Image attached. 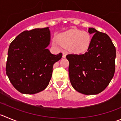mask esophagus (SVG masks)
Segmentation results:
<instances>
[{
    "instance_id": "obj_1",
    "label": "esophagus",
    "mask_w": 121,
    "mask_h": 121,
    "mask_svg": "<svg viewBox=\"0 0 121 121\" xmlns=\"http://www.w3.org/2000/svg\"><path fill=\"white\" fill-rule=\"evenodd\" d=\"M62 53H63V58H66V55H67V52H66V51H63Z\"/></svg>"
}]
</instances>
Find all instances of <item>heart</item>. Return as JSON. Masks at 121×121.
<instances>
[{
    "label": "heart",
    "instance_id": "b5f03b06",
    "mask_svg": "<svg viewBox=\"0 0 121 121\" xmlns=\"http://www.w3.org/2000/svg\"><path fill=\"white\" fill-rule=\"evenodd\" d=\"M57 39L62 45L69 46L70 51L77 54L86 51L92 41L89 32L77 29H72L60 34Z\"/></svg>",
    "mask_w": 121,
    "mask_h": 121
}]
</instances>
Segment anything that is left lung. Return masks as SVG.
<instances>
[{"instance_id":"obj_1","label":"left lung","mask_w":121,"mask_h":121,"mask_svg":"<svg viewBox=\"0 0 121 121\" xmlns=\"http://www.w3.org/2000/svg\"><path fill=\"white\" fill-rule=\"evenodd\" d=\"M93 34L87 51L68 54L69 73L75 90L84 95H96L109 84L115 71L116 48L107 34L89 28Z\"/></svg>"}]
</instances>
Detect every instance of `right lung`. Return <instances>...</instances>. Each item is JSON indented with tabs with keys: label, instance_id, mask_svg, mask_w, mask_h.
Masks as SVG:
<instances>
[{
	"label": "right lung",
	"instance_id": "add662e5",
	"mask_svg": "<svg viewBox=\"0 0 121 121\" xmlns=\"http://www.w3.org/2000/svg\"><path fill=\"white\" fill-rule=\"evenodd\" d=\"M48 27L25 31L17 35L8 51L6 72L15 89L24 94H35L47 87L54 63L62 53L52 54L48 49Z\"/></svg>",
	"mask_w": 121,
	"mask_h": 121
}]
</instances>
